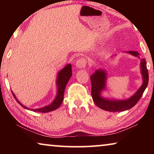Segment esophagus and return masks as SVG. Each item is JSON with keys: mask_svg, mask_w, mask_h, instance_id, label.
Returning <instances> with one entry per match:
<instances>
[{"mask_svg": "<svg viewBox=\"0 0 154 154\" xmlns=\"http://www.w3.org/2000/svg\"><path fill=\"white\" fill-rule=\"evenodd\" d=\"M86 64L87 60L84 58H81L79 60H77V61L76 62V66L79 69H83V68L85 67Z\"/></svg>", "mask_w": 154, "mask_h": 154, "instance_id": "esophagus-1", "label": "esophagus"}]
</instances>
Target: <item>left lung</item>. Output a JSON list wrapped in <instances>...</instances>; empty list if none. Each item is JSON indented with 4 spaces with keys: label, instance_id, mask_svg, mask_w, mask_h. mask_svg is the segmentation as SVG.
<instances>
[{
    "label": "left lung",
    "instance_id": "obj_1",
    "mask_svg": "<svg viewBox=\"0 0 154 154\" xmlns=\"http://www.w3.org/2000/svg\"><path fill=\"white\" fill-rule=\"evenodd\" d=\"M128 53L139 58L140 54L137 51H129ZM140 71L143 76V84L133 96L126 100H109L100 96L101 92L105 90L106 87V72L101 69L96 70L90 77L92 83V96L96 105L103 110L111 112L124 111L133 107L141 98L149 81V74L145 59L140 60Z\"/></svg>",
    "mask_w": 154,
    "mask_h": 154
}]
</instances>
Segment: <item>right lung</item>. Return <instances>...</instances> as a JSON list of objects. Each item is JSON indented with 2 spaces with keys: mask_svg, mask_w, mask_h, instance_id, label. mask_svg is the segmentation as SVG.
Segmentation results:
<instances>
[{
  "mask_svg": "<svg viewBox=\"0 0 154 154\" xmlns=\"http://www.w3.org/2000/svg\"><path fill=\"white\" fill-rule=\"evenodd\" d=\"M72 76V66L71 64H67L66 66L63 68L60 71L58 72V77H57L56 79V84L58 86V92H57L56 97L54 99V100L52 102L50 105L44 106L42 108L39 109H31L29 108H27L26 106L23 105L22 103L19 102V100H17L16 96L11 91V92L14 95L15 100H17V102L20 104V105L24 107L26 109H29L32 111L35 112H40V113H48V112H50L54 110L58 109L60 106L61 105L62 101L64 100V92L65 88L68 82H69L70 78Z\"/></svg>",
  "mask_w": 154,
  "mask_h": 154,
  "instance_id": "1",
  "label": "right lung"
}]
</instances>
